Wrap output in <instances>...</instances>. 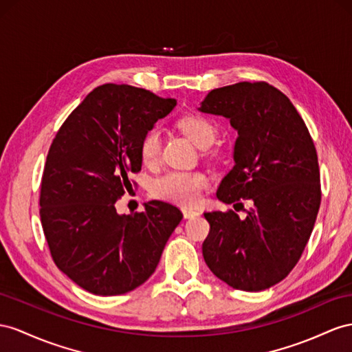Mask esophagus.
Segmentation results:
<instances>
[{"label":"esophagus","instance_id":"obj_1","mask_svg":"<svg viewBox=\"0 0 352 352\" xmlns=\"http://www.w3.org/2000/svg\"><path fill=\"white\" fill-rule=\"evenodd\" d=\"M199 214H201L199 211H195V210H190V208H183V215H184V219H187V220L195 219Z\"/></svg>","mask_w":352,"mask_h":352}]
</instances>
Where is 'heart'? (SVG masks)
<instances>
[{
    "instance_id": "obj_1",
    "label": "heart",
    "mask_w": 352,
    "mask_h": 352,
    "mask_svg": "<svg viewBox=\"0 0 352 352\" xmlns=\"http://www.w3.org/2000/svg\"><path fill=\"white\" fill-rule=\"evenodd\" d=\"M178 128L196 147L208 148L217 138V129L205 117L186 116L179 119ZM162 138L157 129L148 131L141 141V159L144 164H156L160 156ZM208 186V178L201 173L187 170H168L157 177L151 184V192L164 201L178 205L192 206L199 202L204 188Z\"/></svg>"
}]
</instances>
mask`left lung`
<instances>
[{
  "label": "left lung",
  "instance_id": "1",
  "mask_svg": "<svg viewBox=\"0 0 352 352\" xmlns=\"http://www.w3.org/2000/svg\"><path fill=\"white\" fill-rule=\"evenodd\" d=\"M197 110L226 117L238 132L235 165L221 179L219 201L253 204L245 219L233 211L204 214L211 226L202 245L205 263L236 290H266L299 262L317 219L314 141L290 99L265 82L214 89Z\"/></svg>",
  "mask_w": 352,
  "mask_h": 352
}]
</instances>
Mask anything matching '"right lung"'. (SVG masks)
Instances as JSON below:
<instances>
[{
    "mask_svg": "<svg viewBox=\"0 0 352 352\" xmlns=\"http://www.w3.org/2000/svg\"><path fill=\"white\" fill-rule=\"evenodd\" d=\"M129 85L94 89L53 140L44 166L40 215L56 266L96 296L132 292L156 270L166 241L183 219L177 206L150 201L120 215L116 201L142 165L141 141L174 110Z\"/></svg>",
    "mask_w": 352,
    "mask_h": 352,
    "instance_id": "obj_1",
    "label": "right lung"
}]
</instances>
